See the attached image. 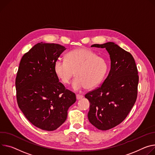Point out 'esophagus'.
I'll use <instances>...</instances> for the list:
<instances>
[{
  "label": "esophagus",
  "mask_w": 155,
  "mask_h": 155,
  "mask_svg": "<svg viewBox=\"0 0 155 155\" xmlns=\"http://www.w3.org/2000/svg\"><path fill=\"white\" fill-rule=\"evenodd\" d=\"M76 97H77V100H80V99H81V98L83 97V96L81 95V94H77L76 95Z\"/></svg>",
  "instance_id": "1"
}]
</instances>
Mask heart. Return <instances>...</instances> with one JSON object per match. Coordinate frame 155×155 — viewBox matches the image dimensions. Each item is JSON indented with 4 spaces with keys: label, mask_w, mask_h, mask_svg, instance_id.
I'll list each match as a JSON object with an SVG mask.
<instances>
[{
    "label": "heart",
    "mask_w": 155,
    "mask_h": 155,
    "mask_svg": "<svg viewBox=\"0 0 155 155\" xmlns=\"http://www.w3.org/2000/svg\"><path fill=\"white\" fill-rule=\"evenodd\" d=\"M55 75L64 84H68L75 75L72 86L75 90L91 89L103 81L108 70L107 62L88 48H78L68 52L66 60L58 59L54 65Z\"/></svg>",
    "instance_id": "1"
}]
</instances>
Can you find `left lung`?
<instances>
[{
  "instance_id": "1",
  "label": "left lung",
  "mask_w": 155,
  "mask_h": 155,
  "mask_svg": "<svg viewBox=\"0 0 155 155\" xmlns=\"http://www.w3.org/2000/svg\"><path fill=\"white\" fill-rule=\"evenodd\" d=\"M91 46L106 48L110 55L108 76L100 87L85 95L90 104L89 121L99 130H107L120 124L133 107L138 93V70L132 54L114 43Z\"/></svg>"
}]
</instances>
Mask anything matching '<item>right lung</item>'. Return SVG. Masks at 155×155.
<instances>
[{"label":"right lung","mask_w":155,"mask_h":155,"mask_svg":"<svg viewBox=\"0 0 155 155\" xmlns=\"http://www.w3.org/2000/svg\"><path fill=\"white\" fill-rule=\"evenodd\" d=\"M65 49L41 42L23 55L19 65L15 79L18 106L28 120L44 130L59 127L76 101L75 94L59 81L54 69Z\"/></svg>","instance_id":"add662e5"}]
</instances>
